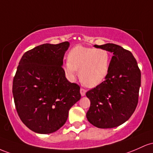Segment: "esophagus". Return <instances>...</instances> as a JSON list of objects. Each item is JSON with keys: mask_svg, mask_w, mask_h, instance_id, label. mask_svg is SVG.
Segmentation results:
<instances>
[{"mask_svg": "<svg viewBox=\"0 0 153 153\" xmlns=\"http://www.w3.org/2000/svg\"><path fill=\"white\" fill-rule=\"evenodd\" d=\"M86 92H87V91H86V90H85V89L83 88L80 89V93H81L82 96H85L86 94Z\"/></svg>", "mask_w": 153, "mask_h": 153, "instance_id": "1", "label": "esophagus"}]
</instances>
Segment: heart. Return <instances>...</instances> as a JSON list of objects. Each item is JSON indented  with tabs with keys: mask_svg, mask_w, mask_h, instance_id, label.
Listing matches in <instances>:
<instances>
[{
	"mask_svg": "<svg viewBox=\"0 0 153 153\" xmlns=\"http://www.w3.org/2000/svg\"><path fill=\"white\" fill-rule=\"evenodd\" d=\"M111 56L107 50L77 45L68 53V61L63 64V72L69 81L79 76L87 87L99 85L105 79L109 71Z\"/></svg>",
	"mask_w": 153,
	"mask_h": 153,
	"instance_id": "heart-1",
	"label": "heart"
}]
</instances>
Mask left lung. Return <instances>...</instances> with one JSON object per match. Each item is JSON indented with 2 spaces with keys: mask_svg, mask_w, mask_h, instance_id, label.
Returning <instances> with one entry per match:
<instances>
[{
  "mask_svg": "<svg viewBox=\"0 0 153 153\" xmlns=\"http://www.w3.org/2000/svg\"><path fill=\"white\" fill-rule=\"evenodd\" d=\"M113 53L105 80L86 93L90 100L87 120L100 128H114L126 122L138 103L141 72L130 51L113 43L95 45Z\"/></svg>",
  "mask_w": 153,
  "mask_h": 153,
  "instance_id": "8db88e82",
  "label": "left lung"
}]
</instances>
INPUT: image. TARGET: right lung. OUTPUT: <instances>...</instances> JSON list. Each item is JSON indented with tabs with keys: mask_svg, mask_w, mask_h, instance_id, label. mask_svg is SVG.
<instances>
[{
	"mask_svg": "<svg viewBox=\"0 0 153 153\" xmlns=\"http://www.w3.org/2000/svg\"><path fill=\"white\" fill-rule=\"evenodd\" d=\"M69 42L42 44L27 51L13 81L16 109L30 130L51 134L62 127L68 111L81 98L79 86L63 72V59Z\"/></svg>",
	"mask_w": 153,
	"mask_h": 153,
	"instance_id": "right-lung-1",
	"label": "right lung"
}]
</instances>
